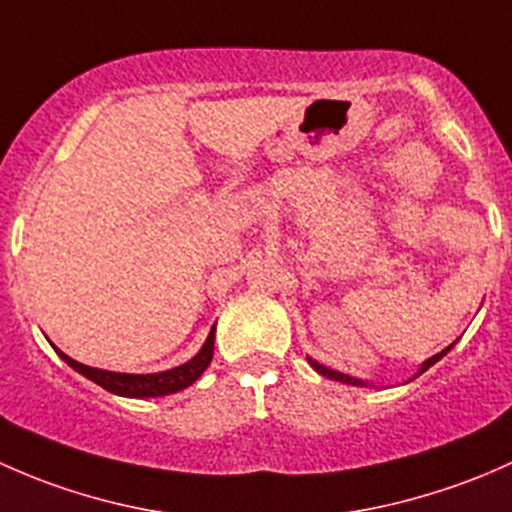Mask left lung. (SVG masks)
<instances>
[{
  "label": "left lung",
  "mask_w": 512,
  "mask_h": 512,
  "mask_svg": "<svg viewBox=\"0 0 512 512\" xmlns=\"http://www.w3.org/2000/svg\"><path fill=\"white\" fill-rule=\"evenodd\" d=\"M453 345H456V342H451L449 347H444V350H441V352H436L434 357H429V360H424V362H421V367H419V370H416L414 377H419V374H424L426 370H429L431 365H436V362H439L441 357H444L446 352H449ZM308 362H310V367H313L315 372H318V374H323V377H328V379H335V382H342V384H352V387H372V384H370V382H365V379H357V377H350V374H345V372L330 370V367H325V365H320V362H315L313 357H308Z\"/></svg>",
  "instance_id": "obj_1"
}]
</instances>
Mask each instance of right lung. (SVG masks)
Listing matches in <instances>:
<instances>
[{
	"label": "right lung",
	"instance_id": "right-lung-1",
	"mask_svg": "<svg viewBox=\"0 0 512 512\" xmlns=\"http://www.w3.org/2000/svg\"><path fill=\"white\" fill-rule=\"evenodd\" d=\"M214 333H217V325L209 330L202 350H199L192 360H187L179 367H172V370L152 372V374H125V372L98 370V367L81 365V362L68 357L66 352H61L56 345L54 350L59 352V357L68 367H73L78 374H83V377H88L91 382H96L98 387L108 389L110 394H118V397H130V399H147V397H165V394L182 392V389H187L189 384L197 382L214 357Z\"/></svg>",
	"mask_w": 512,
	"mask_h": 512
}]
</instances>
